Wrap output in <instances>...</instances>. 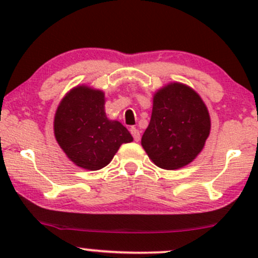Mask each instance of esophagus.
<instances>
[{"label": "esophagus", "instance_id": "34e87169", "mask_svg": "<svg viewBox=\"0 0 258 258\" xmlns=\"http://www.w3.org/2000/svg\"><path fill=\"white\" fill-rule=\"evenodd\" d=\"M130 131H131L132 137H133V139H135L136 142H138L139 139H141V132H139L138 130L136 128V127H131V128H130Z\"/></svg>", "mask_w": 258, "mask_h": 258}]
</instances>
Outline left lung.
Listing matches in <instances>:
<instances>
[{
    "instance_id": "1",
    "label": "left lung",
    "mask_w": 258,
    "mask_h": 258,
    "mask_svg": "<svg viewBox=\"0 0 258 258\" xmlns=\"http://www.w3.org/2000/svg\"><path fill=\"white\" fill-rule=\"evenodd\" d=\"M206 105L191 88L170 84L154 96L142 146L156 166L177 170L195 159L210 135Z\"/></svg>"
}]
</instances>
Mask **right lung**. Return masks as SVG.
Listing matches in <instances>:
<instances>
[{
    "label": "right lung",
    "mask_w": 258,
    "mask_h": 258,
    "mask_svg": "<svg viewBox=\"0 0 258 258\" xmlns=\"http://www.w3.org/2000/svg\"><path fill=\"white\" fill-rule=\"evenodd\" d=\"M54 135L68 158L86 170L106 166L122 143L133 141L119 121L104 111V93L79 86L59 104L54 117Z\"/></svg>",
    "instance_id": "obj_1"
}]
</instances>
